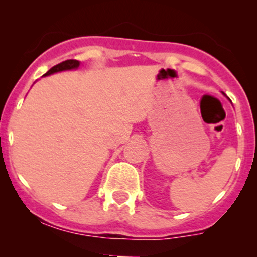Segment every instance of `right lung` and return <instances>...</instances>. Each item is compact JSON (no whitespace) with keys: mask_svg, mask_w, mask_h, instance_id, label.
Masks as SVG:
<instances>
[{"mask_svg":"<svg viewBox=\"0 0 257 257\" xmlns=\"http://www.w3.org/2000/svg\"><path fill=\"white\" fill-rule=\"evenodd\" d=\"M79 66V61L78 60H75V59H70V60H65L63 63L55 65V66H53L49 71H47L44 73L43 76H49L52 75V73H55V72H60V71H66V70H73V69H77Z\"/></svg>","mask_w":257,"mask_h":257,"instance_id":"1","label":"right lung"}]
</instances>
